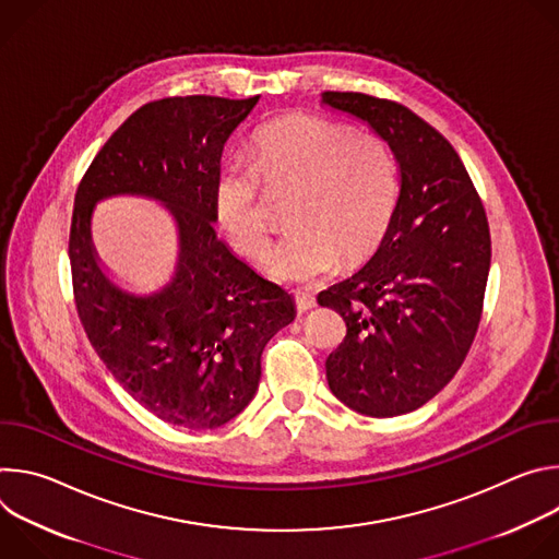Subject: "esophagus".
<instances>
[{
    "mask_svg": "<svg viewBox=\"0 0 559 559\" xmlns=\"http://www.w3.org/2000/svg\"><path fill=\"white\" fill-rule=\"evenodd\" d=\"M294 300H296V309H298L300 313L316 307L313 294H307V292H296V294H294Z\"/></svg>",
    "mask_w": 559,
    "mask_h": 559,
    "instance_id": "esophagus-1",
    "label": "esophagus"
}]
</instances>
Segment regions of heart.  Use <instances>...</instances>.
<instances>
[{
	"mask_svg": "<svg viewBox=\"0 0 559 559\" xmlns=\"http://www.w3.org/2000/svg\"><path fill=\"white\" fill-rule=\"evenodd\" d=\"M248 164L218 173L214 216L238 252L259 259L272 236L267 192L294 194V229L263 261L265 274L285 285H311L334 274L343 257L356 263L371 254L401 194L389 143L323 117L296 115L265 126Z\"/></svg>",
	"mask_w": 559,
	"mask_h": 559,
	"instance_id": "obj_1",
	"label": "heart"
}]
</instances>
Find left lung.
<instances>
[{
	"mask_svg": "<svg viewBox=\"0 0 559 559\" xmlns=\"http://www.w3.org/2000/svg\"><path fill=\"white\" fill-rule=\"evenodd\" d=\"M323 106L365 121L401 168L376 254L318 294L347 323L328 382L362 416H403L447 386L475 338L491 267L487 214L457 152L409 108L362 93H323Z\"/></svg>",
	"mask_w": 559,
	"mask_h": 559,
	"instance_id": "1",
	"label": "left lung"
}]
</instances>
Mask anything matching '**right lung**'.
Returning a JSON list of instances; mask_svg holds the SVG:
<instances>
[{"mask_svg": "<svg viewBox=\"0 0 559 559\" xmlns=\"http://www.w3.org/2000/svg\"><path fill=\"white\" fill-rule=\"evenodd\" d=\"M257 104L205 95L145 104L106 141L74 194L68 257L88 341L141 407L190 431L216 429L250 405L267 341L296 316L294 298L214 231L223 145ZM119 193L162 202L178 225L176 274L156 293L117 286L92 246L94 205Z\"/></svg>", "mask_w": 559, "mask_h": 559, "instance_id": "add662e5", "label": "right lung"}]
</instances>
